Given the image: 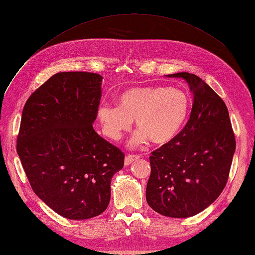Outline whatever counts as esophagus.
I'll return each instance as SVG.
<instances>
[{
	"mask_svg": "<svg viewBox=\"0 0 255 255\" xmlns=\"http://www.w3.org/2000/svg\"><path fill=\"white\" fill-rule=\"evenodd\" d=\"M140 158L138 154H127L126 158H125V165H129L131 164L133 161H136Z\"/></svg>",
	"mask_w": 255,
	"mask_h": 255,
	"instance_id": "obj_1",
	"label": "esophagus"
}]
</instances>
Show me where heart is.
Segmentation results:
<instances>
[{
	"instance_id": "1",
	"label": "heart",
	"mask_w": 255,
	"mask_h": 255,
	"mask_svg": "<svg viewBox=\"0 0 255 255\" xmlns=\"http://www.w3.org/2000/svg\"><path fill=\"white\" fill-rule=\"evenodd\" d=\"M189 97L185 92L164 86H136L118 96V106L104 104L97 117L106 136L118 141L130 130L136 121L139 131L131 144H143L149 139L154 144L170 142L181 132L189 113Z\"/></svg>"
}]
</instances>
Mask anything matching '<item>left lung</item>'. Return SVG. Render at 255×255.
Masks as SVG:
<instances>
[{"instance_id":"left-lung-1","label":"left lung","mask_w":255,"mask_h":255,"mask_svg":"<svg viewBox=\"0 0 255 255\" xmlns=\"http://www.w3.org/2000/svg\"><path fill=\"white\" fill-rule=\"evenodd\" d=\"M182 78L193 92L192 112L181 132L151 152V174L145 198L156 213L187 218L199 214L218 198L228 181L236 151L228 108L199 77Z\"/></svg>"}]
</instances>
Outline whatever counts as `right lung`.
Returning <instances> with one entry per match:
<instances>
[{
	"mask_svg": "<svg viewBox=\"0 0 255 255\" xmlns=\"http://www.w3.org/2000/svg\"><path fill=\"white\" fill-rule=\"evenodd\" d=\"M102 75L59 72L27 100L17 136L18 156L32 191L64 218L105 211L113 175L125 154L94 130Z\"/></svg>",
	"mask_w": 255,
	"mask_h": 255,
	"instance_id": "add662e5",
	"label": "right lung"
}]
</instances>
